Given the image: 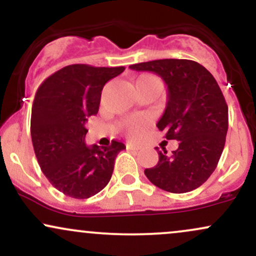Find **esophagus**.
<instances>
[{"mask_svg": "<svg viewBox=\"0 0 256 256\" xmlns=\"http://www.w3.org/2000/svg\"><path fill=\"white\" fill-rule=\"evenodd\" d=\"M126 149H128V150H138L140 146L134 144V143H128V144H126Z\"/></svg>", "mask_w": 256, "mask_h": 256, "instance_id": "obj_1", "label": "esophagus"}]
</instances>
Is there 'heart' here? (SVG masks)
Wrapping results in <instances>:
<instances>
[{
	"instance_id": "obj_1",
	"label": "heart",
	"mask_w": 256,
	"mask_h": 256,
	"mask_svg": "<svg viewBox=\"0 0 256 256\" xmlns=\"http://www.w3.org/2000/svg\"><path fill=\"white\" fill-rule=\"evenodd\" d=\"M146 82H155V83H161L158 80V78L155 77V76H150V74H144L140 76V78L137 79L136 84L138 83H146ZM149 119L146 116H136V118L131 119L130 122H128L126 124V131H128V136L131 138H138L143 134L146 128H149Z\"/></svg>"
}]
</instances>
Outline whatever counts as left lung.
<instances>
[{"label": "left lung", "instance_id": "8db88e82", "mask_svg": "<svg viewBox=\"0 0 256 256\" xmlns=\"http://www.w3.org/2000/svg\"><path fill=\"white\" fill-rule=\"evenodd\" d=\"M134 71L156 73L167 85V106L158 122L166 140L179 146L144 174L160 189L183 194L198 189L214 172L225 146L228 110L218 83L202 64L185 58H162L134 64Z\"/></svg>", "mask_w": 256, "mask_h": 256}]
</instances>
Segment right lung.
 <instances>
[{
    "label": "right lung",
    "mask_w": 256,
    "mask_h": 256,
    "mask_svg": "<svg viewBox=\"0 0 256 256\" xmlns=\"http://www.w3.org/2000/svg\"><path fill=\"white\" fill-rule=\"evenodd\" d=\"M125 67H64L40 84L31 113V138L40 170L58 192L89 198L110 180L116 155L126 146H86L85 122L98 112L104 84Z\"/></svg>",
    "instance_id": "right-lung-1"
}]
</instances>
